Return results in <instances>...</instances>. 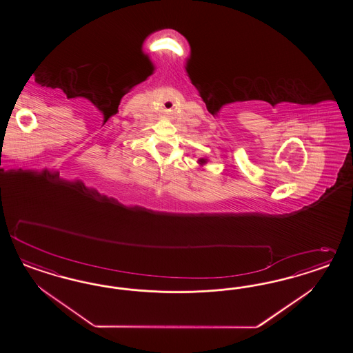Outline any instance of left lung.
I'll return each instance as SVG.
<instances>
[{
	"instance_id": "8db88e82",
	"label": "left lung",
	"mask_w": 353,
	"mask_h": 353,
	"mask_svg": "<svg viewBox=\"0 0 353 353\" xmlns=\"http://www.w3.org/2000/svg\"><path fill=\"white\" fill-rule=\"evenodd\" d=\"M198 163H199L201 165H203V164H205V163H207V159H203V158H201V159L198 161Z\"/></svg>"
}]
</instances>
